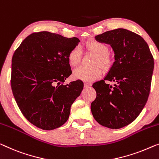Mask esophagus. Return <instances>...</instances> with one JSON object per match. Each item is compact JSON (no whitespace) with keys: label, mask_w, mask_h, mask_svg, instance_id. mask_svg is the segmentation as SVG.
<instances>
[{"label":"esophagus","mask_w":159,"mask_h":159,"mask_svg":"<svg viewBox=\"0 0 159 159\" xmlns=\"http://www.w3.org/2000/svg\"><path fill=\"white\" fill-rule=\"evenodd\" d=\"M91 86V84H90L89 82H85L84 83V87L85 88H88V87H90Z\"/></svg>","instance_id":"1"}]
</instances>
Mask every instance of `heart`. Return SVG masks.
Masks as SVG:
<instances>
[{
	"label": "heart",
	"instance_id": "1",
	"mask_svg": "<svg viewBox=\"0 0 159 159\" xmlns=\"http://www.w3.org/2000/svg\"><path fill=\"white\" fill-rule=\"evenodd\" d=\"M87 51L93 53L95 57L91 62V67H80L73 70V77L85 81H92L98 79L101 75V68L107 70L112 62L111 57L108 53V46L106 43L99 41H92L85 44ZM81 57V51L79 46H75L70 50L68 55V62L71 66L79 64ZM99 65L100 66H98Z\"/></svg>",
	"mask_w": 159,
	"mask_h": 159
}]
</instances>
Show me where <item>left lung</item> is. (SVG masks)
Returning <instances> with one entry per match:
<instances>
[{"instance_id":"1","label":"left lung","mask_w":159,"mask_h":159,"mask_svg":"<svg viewBox=\"0 0 159 159\" xmlns=\"http://www.w3.org/2000/svg\"><path fill=\"white\" fill-rule=\"evenodd\" d=\"M95 39L111 45L115 61L105 79L93 84L96 98L91 105L92 114L103 126L120 129L134 121L147 102L153 57L141 35L124 28L108 30Z\"/></svg>"}]
</instances>
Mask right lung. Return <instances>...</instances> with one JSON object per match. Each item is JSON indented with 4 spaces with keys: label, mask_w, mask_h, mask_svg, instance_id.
Returning <instances> with one entry per match:
<instances>
[{
    "label": "right lung",
    "mask_w": 159,
    "mask_h": 159,
    "mask_svg": "<svg viewBox=\"0 0 159 159\" xmlns=\"http://www.w3.org/2000/svg\"><path fill=\"white\" fill-rule=\"evenodd\" d=\"M79 42L75 37L35 32L14 52L12 92L23 115L39 129L53 130L64 124L70 106L81 93L82 80L63 85L72 73L68 55Z\"/></svg>",
    "instance_id": "add662e5"
}]
</instances>
